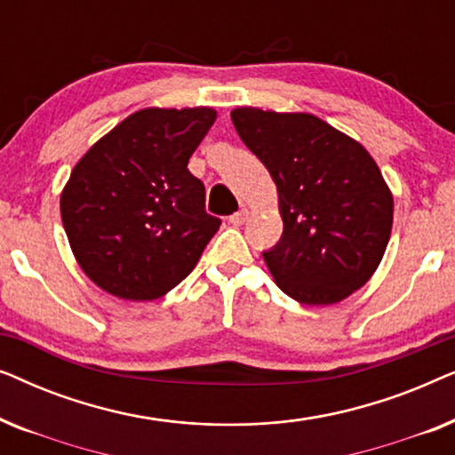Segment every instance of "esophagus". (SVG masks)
I'll return each mask as SVG.
<instances>
[{"mask_svg": "<svg viewBox=\"0 0 455 455\" xmlns=\"http://www.w3.org/2000/svg\"><path fill=\"white\" fill-rule=\"evenodd\" d=\"M246 220H248V209H242V211H238V213H234L232 217H229V223H232V226H242Z\"/></svg>", "mask_w": 455, "mask_h": 455, "instance_id": "34e87169", "label": "esophagus"}]
</instances>
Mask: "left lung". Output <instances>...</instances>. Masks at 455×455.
I'll use <instances>...</instances> for the list:
<instances>
[{"label": "left lung", "mask_w": 455, "mask_h": 455, "mask_svg": "<svg viewBox=\"0 0 455 455\" xmlns=\"http://www.w3.org/2000/svg\"><path fill=\"white\" fill-rule=\"evenodd\" d=\"M232 122L277 186L283 234L263 259L279 290L323 307L363 288L394 223V196L369 151L310 114L238 108Z\"/></svg>", "instance_id": "1"}]
</instances>
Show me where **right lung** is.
<instances>
[{
  "label": "right lung",
  "mask_w": 455,
  "mask_h": 455,
  "mask_svg": "<svg viewBox=\"0 0 455 455\" xmlns=\"http://www.w3.org/2000/svg\"><path fill=\"white\" fill-rule=\"evenodd\" d=\"M215 117L211 108L140 109L74 165L61 221L99 288L155 300L195 269L221 220L204 211V186L188 159Z\"/></svg>",
  "instance_id": "add662e5"
}]
</instances>
